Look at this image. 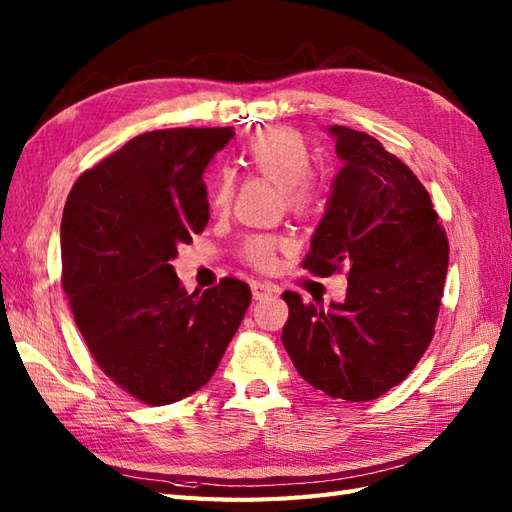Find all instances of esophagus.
I'll list each match as a JSON object with an SVG mask.
<instances>
[{
  "label": "esophagus",
  "mask_w": 512,
  "mask_h": 512,
  "mask_svg": "<svg viewBox=\"0 0 512 512\" xmlns=\"http://www.w3.org/2000/svg\"><path fill=\"white\" fill-rule=\"evenodd\" d=\"M275 292H277V288L273 284H267V282H254L252 284V294H254L256 301L269 299V297H273Z\"/></svg>",
  "instance_id": "obj_1"
}]
</instances>
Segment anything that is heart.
Wrapping results in <instances>:
<instances>
[{
  "label": "heart",
  "instance_id": "heart-1",
  "mask_svg": "<svg viewBox=\"0 0 512 512\" xmlns=\"http://www.w3.org/2000/svg\"><path fill=\"white\" fill-rule=\"evenodd\" d=\"M243 160L256 173L280 185L290 211L305 215L312 213L324 192L322 181L312 173V151L305 138L292 128L262 130L243 147ZM232 200V179L228 173L215 177L209 190V205L224 211ZM286 241L277 235H252L243 243V258L254 267L269 269L275 254Z\"/></svg>",
  "mask_w": 512,
  "mask_h": 512
}]
</instances>
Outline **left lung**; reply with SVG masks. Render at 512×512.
I'll return each instance as SVG.
<instances>
[{"label": "left lung", "mask_w": 512, "mask_h": 512, "mask_svg": "<svg viewBox=\"0 0 512 512\" xmlns=\"http://www.w3.org/2000/svg\"><path fill=\"white\" fill-rule=\"evenodd\" d=\"M342 168L303 269L348 271L344 303L284 292L282 342L301 378L348 401L384 395L421 361L436 327L448 241L429 192L380 141L331 126Z\"/></svg>", "instance_id": "8db88e82"}]
</instances>
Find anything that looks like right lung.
<instances>
[{"label":"right lung","instance_id":"obj_1","mask_svg":"<svg viewBox=\"0 0 512 512\" xmlns=\"http://www.w3.org/2000/svg\"><path fill=\"white\" fill-rule=\"evenodd\" d=\"M232 128L134 136L74 183L61 218V284L98 367L149 406L196 393L252 303L235 277L188 292L170 265L209 222L203 173Z\"/></svg>","mask_w":512,"mask_h":512}]
</instances>
